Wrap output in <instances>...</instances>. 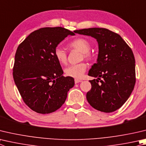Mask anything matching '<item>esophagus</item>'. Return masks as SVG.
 <instances>
[{
	"mask_svg": "<svg viewBox=\"0 0 146 146\" xmlns=\"http://www.w3.org/2000/svg\"><path fill=\"white\" fill-rule=\"evenodd\" d=\"M82 82V80H78V79H75V84H78V83H79V82Z\"/></svg>",
	"mask_w": 146,
	"mask_h": 146,
	"instance_id": "1",
	"label": "esophagus"
}]
</instances>
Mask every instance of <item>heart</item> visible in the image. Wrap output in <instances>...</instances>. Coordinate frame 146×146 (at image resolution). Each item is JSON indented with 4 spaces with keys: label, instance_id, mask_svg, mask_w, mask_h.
Instances as JSON below:
<instances>
[{
    "label": "heart",
    "instance_id": "b5f03b06",
    "mask_svg": "<svg viewBox=\"0 0 146 146\" xmlns=\"http://www.w3.org/2000/svg\"><path fill=\"white\" fill-rule=\"evenodd\" d=\"M68 46L73 49H76L80 51L82 57L86 59H92L93 54L90 52L91 44L87 39L83 38H78L74 39L68 44ZM54 55L55 59L60 64H66L67 62V54L62 48L57 46L55 48ZM87 70V64L84 62L69 66L64 70L66 76L76 79H80L84 76Z\"/></svg>",
    "mask_w": 146,
    "mask_h": 146
}]
</instances>
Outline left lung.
I'll return each instance as SVG.
<instances>
[{"label": "left lung", "instance_id": "1", "mask_svg": "<svg viewBox=\"0 0 146 146\" xmlns=\"http://www.w3.org/2000/svg\"><path fill=\"white\" fill-rule=\"evenodd\" d=\"M74 33L91 36L98 43L97 62L88 75L91 89L87 102L101 112L110 113L121 108L129 98L135 84V60L133 53L118 34L104 28H89Z\"/></svg>", "mask_w": 146, "mask_h": 146}]
</instances>
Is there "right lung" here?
<instances>
[{"label": "right lung", "instance_id": "obj_1", "mask_svg": "<svg viewBox=\"0 0 146 146\" xmlns=\"http://www.w3.org/2000/svg\"><path fill=\"white\" fill-rule=\"evenodd\" d=\"M68 35V29L44 27L33 32L17 50L13 78L23 102L34 112H54L64 104L74 78L62 75L55 48Z\"/></svg>", "mask_w": 146, "mask_h": 146}]
</instances>
